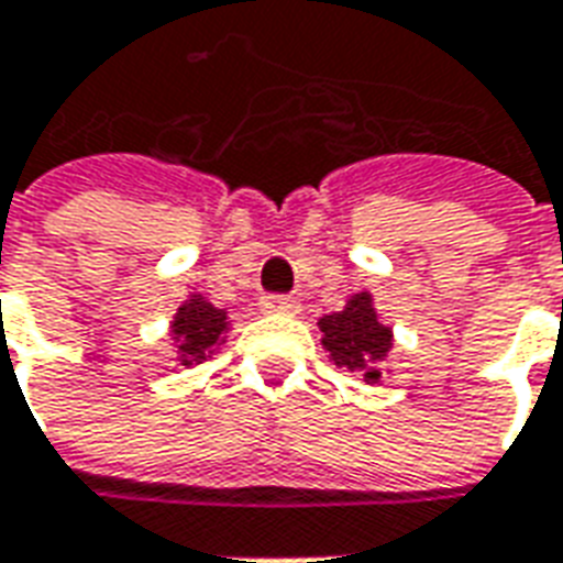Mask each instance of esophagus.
Here are the masks:
<instances>
[{
  "label": "esophagus",
  "instance_id": "obj_1",
  "mask_svg": "<svg viewBox=\"0 0 563 563\" xmlns=\"http://www.w3.org/2000/svg\"><path fill=\"white\" fill-rule=\"evenodd\" d=\"M261 311H266V314H297L299 302L297 297H287V294H266V297H261Z\"/></svg>",
  "mask_w": 563,
  "mask_h": 563
}]
</instances>
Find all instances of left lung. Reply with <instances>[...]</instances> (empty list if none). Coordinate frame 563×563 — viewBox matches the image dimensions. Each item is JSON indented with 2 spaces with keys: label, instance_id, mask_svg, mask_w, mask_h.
<instances>
[{
  "label": "left lung",
  "instance_id": "8db88e82",
  "mask_svg": "<svg viewBox=\"0 0 563 563\" xmlns=\"http://www.w3.org/2000/svg\"><path fill=\"white\" fill-rule=\"evenodd\" d=\"M318 327L323 332V347L330 351L332 363L339 368L344 366L351 372H363V377L375 384L380 377L377 363L393 347V332L377 321L372 297L356 294L342 311H332V314L321 318Z\"/></svg>",
  "mask_w": 563,
  "mask_h": 563
}]
</instances>
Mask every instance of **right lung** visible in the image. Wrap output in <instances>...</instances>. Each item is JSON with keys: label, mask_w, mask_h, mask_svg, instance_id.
<instances>
[{"label": "right lung", "mask_w": 563, "mask_h": 563, "mask_svg": "<svg viewBox=\"0 0 563 563\" xmlns=\"http://www.w3.org/2000/svg\"><path fill=\"white\" fill-rule=\"evenodd\" d=\"M228 330V311L216 309L203 297H191L179 309L174 321V335L179 344V363L197 366L209 356V351L221 342V332Z\"/></svg>", "instance_id": "1"}]
</instances>
